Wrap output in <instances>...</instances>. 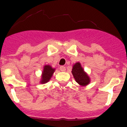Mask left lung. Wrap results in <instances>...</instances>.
<instances>
[{
	"instance_id": "8db88e82",
	"label": "left lung",
	"mask_w": 127,
	"mask_h": 127,
	"mask_svg": "<svg viewBox=\"0 0 127 127\" xmlns=\"http://www.w3.org/2000/svg\"><path fill=\"white\" fill-rule=\"evenodd\" d=\"M55 70V69L52 68L51 65L47 64V65L44 66L43 70L42 75H41V80L40 82L41 83L45 84L49 81Z\"/></svg>"
}]
</instances>
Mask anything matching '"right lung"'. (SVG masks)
Returning <instances> with one entry per match:
<instances>
[{"mask_svg":"<svg viewBox=\"0 0 127 127\" xmlns=\"http://www.w3.org/2000/svg\"><path fill=\"white\" fill-rule=\"evenodd\" d=\"M72 73L76 82L81 86H85L90 82V78L86 72H85L80 63H76L75 64H74Z\"/></svg>","mask_w":127,"mask_h":127,"instance_id":"add662e5","label":"right lung"}]
</instances>
